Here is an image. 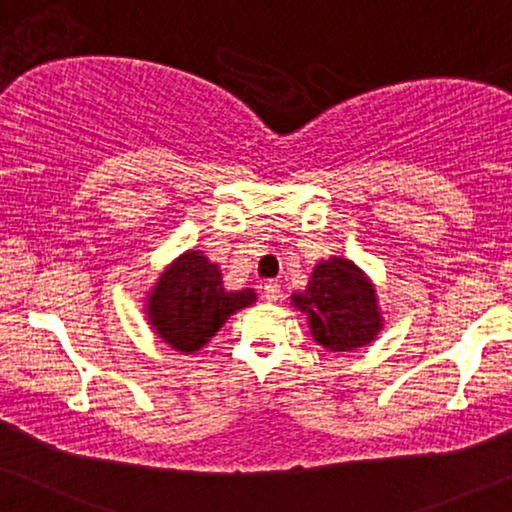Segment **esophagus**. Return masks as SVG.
<instances>
[{"instance_id":"obj_1","label":"esophagus","mask_w":512,"mask_h":512,"mask_svg":"<svg viewBox=\"0 0 512 512\" xmlns=\"http://www.w3.org/2000/svg\"><path fill=\"white\" fill-rule=\"evenodd\" d=\"M280 294H283V290H280V283H276V280H269V283H264L262 297L266 301H278Z\"/></svg>"}]
</instances>
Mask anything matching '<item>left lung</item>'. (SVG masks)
Returning <instances> with one entry per match:
<instances>
[{
    "mask_svg": "<svg viewBox=\"0 0 512 512\" xmlns=\"http://www.w3.org/2000/svg\"><path fill=\"white\" fill-rule=\"evenodd\" d=\"M290 301L306 315L313 341L338 355L376 341L385 322L376 285L348 257L315 264L306 290L294 292Z\"/></svg>",
    "mask_w": 512,
    "mask_h": 512,
    "instance_id": "obj_1",
    "label": "left lung"
}]
</instances>
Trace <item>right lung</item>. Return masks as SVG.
I'll return each mask as SVG.
<instances>
[{
    "mask_svg": "<svg viewBox=\"0 0 512 512\" xmlns=\"http://www.w3.org/2000/svg\"><path fill=\"white\" fill-rule=\"evenodd\" d=\"M253 287L227 290L220 266L201 250H185L164 266L146 294L148 325L169 348L192 355L204 348L241 308L253 306Z\"/></svg>",
    "mask_w": 512,
    "mask_h": 512,
    "instance_id": "1",
    "label": "right lung"
}]
</instances>
